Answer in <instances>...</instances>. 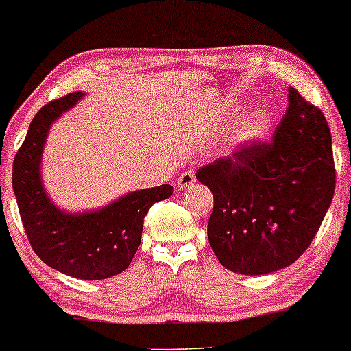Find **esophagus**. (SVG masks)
<instances>
[{
	"label": "esophagus",
	"instance_id": "esophagus-1",
	"mask_svg": "<svg viewBox=\"0 0 351 351\" xmlns=\"http://www.w3.org/2000/svg\"><path fill=\"white\" fill-rule=\"evenodd\" d=\"M196 183V175L193 171H183L182 176L178 178V188L180 190H186V188H191Z\"/></svg>",
	"mask_w": 351,
	"mask_h": 351
}]
</instances>
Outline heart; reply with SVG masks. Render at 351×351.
<instances>
[{
    "label": "heart",
    "mask_w": 351,
    "mask_h": 351,
    "mask_svg": "<svg viewBox=\"0 0 351 351\" xmlns=\"http://www.w3.org/2000/svg\"><path fill=\"white\" fill-rule=\"evenodd\" d=\"M240 113L238 108H230L226 110V117L233 118L234 114ZM268 132V117L263 111H253L240 119L233 133L234 143H253V141L261 140Z\"/></svg>",
    "instance_id": "1"
}]
</instances>
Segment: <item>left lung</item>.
<instances>
[{"instance_id": "1", "label": "left lung", "mask_w": 351, "mask_h": 351, "mask_svg": "<svg viewBox=\"0 0 351 351\" xmlns=\"http://www.w3.org/2000/svg\"><path fill=\"white\" fill-rule=\"evenodd\" d=\"M196 178L213 193L208 240L219 263L241 275L282 269L305 253L333 199L328 123L290 88L271 141L245 145Z\"/></svg>"}]
</instances>
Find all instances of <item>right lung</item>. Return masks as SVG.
<instances>
[{
    "mask_svg": "<svg viewBox=\"0 0 351 351\" xmlns=\"http://www.w3.org/2000/svg\"><path fill=\"white\" fill-rule=\"evenodd\" d=\"M83 98L75 91L36 113L13 163V191L32 248L48 267L80 280H103L125 271L141 241L153 203L173 195L171 184L132 191L98 211L66 213L51 203L40 168L49 126Z\"/></svg>",
    "mask_w": 351,
    "mask_h": 351,
    "instance_id": "right-lung-1",
    "label": "right lung"
}]
</instances>
